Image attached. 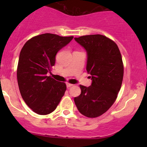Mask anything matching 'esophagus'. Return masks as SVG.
I'll use <instances>...</instances> for the list:
<instances>
[{
    "label": "esophagus",
    "mask_w": 147,
    "mask_h": 147,
    "mask_svg": "<svg viewBox=\"0 0 147 147\" xmlns=\"http://www.w3.org/2000/svg\"><path fill=\"white\" fill-rule=\"evenodd\" d=\"M66 86H67V88H69V87H72V86H73V84H69V83H67Z\"/></svg>",
    "instance_id": "esophagus-1"
}]
</instances>
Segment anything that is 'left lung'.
Instances as JSON below:
<instances>
[{"instance_id":"obj_1","label":"left lung","mask_w":147,"mask_h":147,"mask_svg":"<svg viewBox=\"0 0 147 147\" xmlns=\"http://www.w3.org/2000/svg\"><path fill=\"white\" fill-rule=\"evenodd\" d=\"M75 40L87 52L86 69L91 75L92 84L87 87L80 85L81 94L74 101L82 115L97 117L117 97L124 75L121 53L117 44L104 35H84Z\"/></svg>"}]
</instances>
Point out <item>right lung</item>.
I'll return each mask as SVG.
<instances>
[{
    "label": "right lung",
    "mask_w": 147,
    "mask_h": 147,
    "mask_svg": "<svg viewBox=\"0 0 147 147\" xmlns=\"http://www.w3.org/2000/svg\"><path fill=\"white\" fill-rule=\"evenodd\" d=\"M72 38L42 34L28 40L20 51L17 69L19 90L26 105L38 115L53 112L64 95L65 83L47 74L55 65L56 54Z\"/></svg>",
    "instance_id": "add662e5"
}]
</instances>
